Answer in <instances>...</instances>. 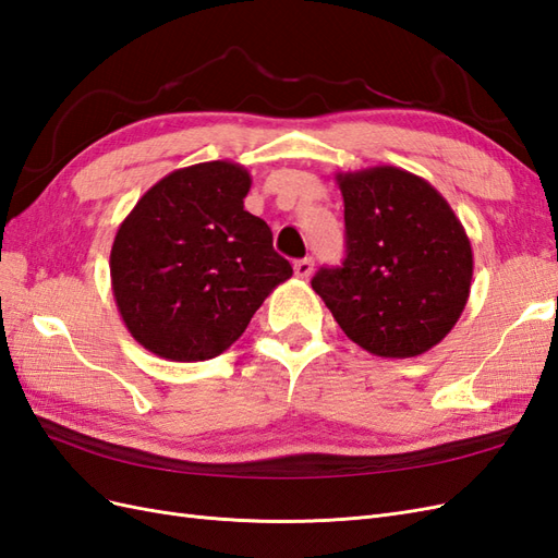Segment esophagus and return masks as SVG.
Returning <instances> with one entry per match:
<instances>
[{
	"label": "esophagus",
	"instance_id": "esophagus-1",
	"mask_svg": "<svg viewBox=\"0 0 558 558\" xmlns=\"http://www.w3.org/2000/svg\"><path fill=\"white\" fill-rule=\"evenodd\" d=\"M293 272L298 279H310L314 272V260L312 258H300L293 263Z\"/></svg>",
	"mask_w": 558,
	"mask_h": 558
}]
</instances>
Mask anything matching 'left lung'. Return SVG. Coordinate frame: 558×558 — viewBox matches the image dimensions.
I'll use <instances>...</instances> for the list:
<instances>
[{
	"instance_id": "left-lung-1",
	"label": "left lung",
	"mask_w": 558,
	"mask_h": 558,
	"mask_svg": "<svg viewBox=\"0 0 558 558\" xmlns=\"http://www.w3.org/2000/svg\"><path fill=\"white\" fill-rule=\"evenodd\" d=\"M347 258L320 267L312 289L351 342L381 359L440 344L461 318L472 246L449 202L400 167L337 172Z\"/></svg>"
}]
</instances>
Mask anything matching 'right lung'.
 <instances>
[{"label":"right lung","instance_id":"obj_1","mask_svg":"<svg viewBox=\"0 0 558 558\" xmlns=\"http://www.w3.org/2000/svg\"><path fill=\"white\" fill-rule=\"evenodd\" d=\"M251 174L230 160L160 179L111 246V289L130 335L177 363L207 361L240 340L293 267L272 230L244 209Z\"/></svg>","mask_w":558,"mask_h":558}]
</instances>
